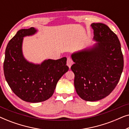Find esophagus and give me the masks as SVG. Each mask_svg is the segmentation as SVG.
Instances as JSON below:
<instances>
[{"instance_id":"34e87169","label":"esophagus","mask_w":129,"mask_h":129,"mask_svg":"<svg viewBox=\"0 0 129 129\" xmlns=\"http://www.w3.org/2000/svg\"><path fill=\"white\" fill-rule=\"evenodd\" d=\"M73 60H72L71 58L70 57H68V60H67V65H68V66L69 68H70V67L72 66V65L73 64Z\"/></svg>"}]
</instances>
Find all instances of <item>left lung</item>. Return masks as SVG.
Here are the masks:
<instances>
[{"label":"left lung","mask_w":129,"mask_h":129,"mask_svg":"<svg viewBox=\"0 0 129 129\" xmlns=\"http://www.w3.org/2000/svg\"><path fill=\"white\" fill-rule=\"evenodd\" d=\"M92 46L72 54L71 69L77 94L86 101L101 100L110 94L119 82L124 60L120 41L106 24L93 23Z\"/></svg>","instance_id":"1"}]
</instances>
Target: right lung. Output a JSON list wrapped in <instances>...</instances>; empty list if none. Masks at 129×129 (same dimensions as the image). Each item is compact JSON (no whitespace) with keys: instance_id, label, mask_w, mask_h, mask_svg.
<instances>
[{"instance_id":"add662e5","label":"right lung","mask_w":129,"mask_h":129,"mask_svg":"<svg viewBox=\"0 0 129 129\" xmlns=\"http://www.w3.org/2000/svg\"><path fill=\"white\" fill-rule=\"evenodd\" d=\"M37 31L34 27L19 30L7 45L3 63L5 77L10 89L19 98L30 103L44 102L52 97L57 82L69 70L65 57L45 60L40 64L24 58L23 38Z\"/></svg>"}]
</instances>
